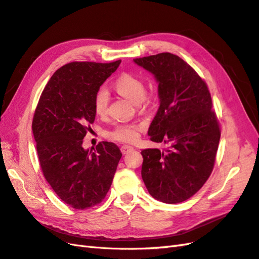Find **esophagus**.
Segmentation results:
<instances>
[{"label":"esophagus","instance_id":"1","mask_svg":"<svg viewBox=\"0 0 259 259\" xmlns=\"http://www.w3.org/2000/svg\"><path fill=\"white\" fill-rule=\"evenodd\" d=\"M120 150H121L122 154H127L130 151H132V150H134V148H132L131 146H127V144H124V146H122L121 148H120Z\"/></svg>","mask_w":259,"mask_h":259}]
</instances>
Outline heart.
Masks as SVG:
<instances>
[{
	"label": "heart",
	"mask_w": 259,
	"mask_h": 259,
	"mask_svg": "<svg viewBox=\"0 0 259 259\" xmlns=\"http://www.w3.org/2000/svg\"><path fill=\"white\" fill-rule=\"evenodd\" d=\"M116 92L135 104H141L146 97V83L136 75L122 74L113 82ZM109 105V92L106 88H100L95 96L94 108L98 116H105ZM142 130L140 123H118L110 131H108V138L120 142H135L139 138Z\"/></svg>",
	"instance_id": "heart-1"
}]
</instances>
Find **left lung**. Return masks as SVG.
I'll list each match as a JSON object with an SVG mask.
<instances>
[{
  "mask_svg": "<svg viewBox=\"0 0 259 259\" xmlns=\"http://www.w3.org/2000/svg\"><path fill=\"white\" fill-rule=\"evenodd\" d=\"M134 62L159 82L160 107L149 127L153 142L169 149H144L141 177L155 200L177 204L188 200L213 171L221 138L206 82L182 58L160 53Z\"/></svg>",
  "mask_w": 259,
  "mask_h": 259,
  "instance_id": "8db88e82",
  "label": "left lung"
}]
</instances>
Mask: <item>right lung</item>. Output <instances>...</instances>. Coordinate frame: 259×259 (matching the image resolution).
Returning a JSON list of instances; mask_svg holds the SVG:
<instances>
[{
	"instance_id": "add662e5",
	"label": "right lung",
	"mask_w": 259,
	"mask_h": 259,
	"mask_svg": "<svg viewBox=\"0 0 259 259\" xmlns=\"http://www.w3.org/2000/svg\"><path fill=\"white\" fill-rule=\"evenodd\" d=\"M121 61L73 62L57 69L35 109L32 130L46 181L62 201L77 209L101 203L122 153L112 142L85 150L82 139L95 121V96Z\"/></svg>"
}]
</instances>
